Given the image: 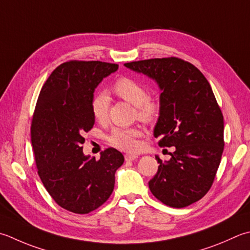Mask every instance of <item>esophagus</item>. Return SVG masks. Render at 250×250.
<instances>
[{"label":"esophagus","instance_id":"1","mask_svg":"<svg viewBox=\"0 0 250 250\" xmlns=\"http://www.w3.org/2000/svg\"><path fill=\"white\" fill-rule=\"evenodd\" d=\"M136 158H138V156H136V155H132V154H125V159L126 161L135 160Z\"/></svg>","mask_w":250,"mask_h":250}]
</instances>
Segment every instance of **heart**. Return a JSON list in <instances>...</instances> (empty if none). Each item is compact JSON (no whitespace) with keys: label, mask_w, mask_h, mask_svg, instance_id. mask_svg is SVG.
Returning a JSON list of instances; mask_svg holds the SVG:
<instances>
[{"label":"heart","mask_w":250,"mask_h":250,"mask_svg":"<svg viewBox=\"0 0 250 250\" xmlns=\"http://www.w3.org/2000/svg\"><path fill=\"white\" fill-rule=\"evenodd\" d=\"M112 89L122 100L136 107V115L139 119L150 122L159 114V102L148 97V89L141 82L130 77H120L114 83ZM109 106L110 99L108 94L104 91L97 92L91 100L92 116L99 122H104L108 116ZM141 136L142 131L139 128H116L107 136V142L116 148L133 153L140 148L139 138Z\"/></svg>","instance_id":"obj_1"}]
</instances>
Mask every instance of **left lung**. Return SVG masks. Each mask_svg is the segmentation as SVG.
I'll return each mask as SVG.
<instances>
[{
  "instance_id": "obj_1",
  "label": "left lung",
  "mask_w": 250,
  "mask_h": 250,
  "mask_svg": "<svg viewBox=\"0 0 250 250\" xmlns=\"http://www.w3.org/2000/svg\"><path fill=\"white\" fill-rule=\"evenodd\" d=\"M125 67L153 78L160 90V115L155 138L172 147L148 182L151 194L173 208H184L208 193L221 161L223 115L208 80L193 63L178 57L131 62Z\"/></svg>"
}]
</instances>
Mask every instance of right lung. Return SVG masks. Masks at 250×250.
I'll list each match as a JSON object with an SVG mask.
<instances>
[{"label":"right lung","instance_id":"add662e5","mask_svg":"<svg viewBox=\"0 0 250 250\" xmlns=\"http://www.w3.org/2000/svg\"><path fill=\"white\" fill-rule=\"evenodd\" d=\"M117 69V63L100 61L62 62L43 84L34 108L30 130L38 174L58 206L73 213H89L109 198L116 170L125 161L112 147L100 159L82 151L83 135L95 121L93 93Z\"/></svg>","mask_w":250,"mask_h":250}]
</instances>
